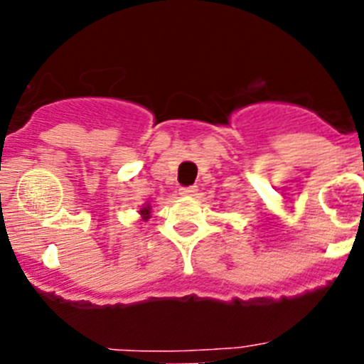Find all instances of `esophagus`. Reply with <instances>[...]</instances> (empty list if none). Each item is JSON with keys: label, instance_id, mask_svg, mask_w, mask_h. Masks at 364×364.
Instances as JSON below:
<instances>
[{"label": "esophagus", "instance_id": "1", "mask_svg": "<svg viewBox=\"0 0 364 364\" xmlns=\"http://www.w3.org/2000/svg\"><path fill=\"white\" fill-rule=\"evenodd\" d=\"M179 193L183 197H193L197 193V186H183V188H179Z\"/></svg>", "mask_w": 364, "mask_h": 364}]
</instances>
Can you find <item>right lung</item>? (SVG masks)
Returning <instances> with one entry per match:
<instances>
[{"label": "right lung", "instance_id": "add662e5", "mask_svg": "<svg viewBox=\"0 0 364 364\" xmlns=\"http://www.w3.org/2000/svg\"><path fill=\"white\" fill-rule=\"evenodd\" d=\"M149 209H151V205H149V204H146L144 208H142L141 211H139V213H141L142 220H148V218H149Z\"/></svg>", "mask_w": 364, "mask_h": 364}]
</instances>
